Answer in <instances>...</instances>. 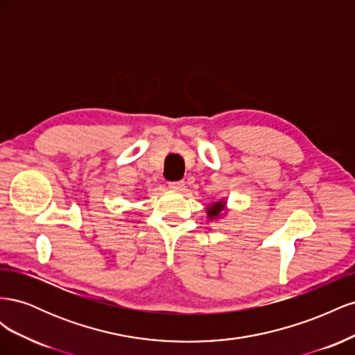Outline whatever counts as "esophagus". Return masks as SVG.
Returning a JSON list of instances; mask_svg holds the SVG:
<instances>
[{"label": "esophagus", "instance_id": "obj_1", "mask_svg": "<svg viewBox=\"0 0 355 355\" xmlns=\"http://www.w3.org/2000/svg\"><path fill=\"white\" fill-rule=\"evenodd\" d=\"M168 187H170V189H173V191H182L185 188V182L184 180H176V182H170L168 184Z\"/></svg>", "mask_w": 355, "mask_h": 355}]
</instances>
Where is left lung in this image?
Wrapping results in <instances>:
<instances>
[{"instance_id": "8db88e82", "label": "left lung", "mask_w": 355, "mask_h": 355, "mask_svg": "<svg viewBox=\"0 0 355 355\" xmlns=\"http://www.w3.org/2000/svg\"><path fill=\"white\" fill-rule=\"evenodd\" d=\"M225 209V201H216L213 202L211 206L207 209V216L209 219H214V218H219L220 211Z\"/></svg>"}]
</instances>
